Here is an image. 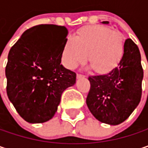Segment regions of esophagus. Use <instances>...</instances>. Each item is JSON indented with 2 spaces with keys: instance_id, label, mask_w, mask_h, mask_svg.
Here are the masks:
<instances>
[{
  "instance_id": "1",
  "label": "esophagus",
  "mask_w": 148,
  "mask_h": 148,
  "mask_svg": "<svg viewBox=\"0 0 148 148\" xmlns=\"http://www.w3.org/2000/svg\"><path fill=\"white\" fill-rule=\"evenodd\" d=\"M81 78H85V76L82 74H77V79H81Z\"/></svg>"
}]
</instances>
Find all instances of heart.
Here are the masks:
<instances>
[{
  "label": "heart",
  "instance_id": "1",
  "mask_svg": "<svg viewBox=\"0 0 148 148\" xmlns=\"http://www.w3.org/2000/svg\"><path fill=\"white\" fill-rule=\"evenodd\" d=\"M124 53L122 35L107 27L94 25L79 29L69 37L62 48V59L69 69H75L86 59L97 73L112 69Z\"/></svg>",
  "mask_w": 148,
  "mask_h": 148
}]
</instances>
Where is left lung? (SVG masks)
I'll use <instances>...</instances> for the list:
<instances>
[{
    "label": "left lung",
    "instance_id": "8db88e82",
    "mask_svg": "<svg viewBox=\"0 0 148 148\" xmlns=\"http://www.w3.org/2000/svg\"><path fill=\"white\" fill-rule=\"evenodd\" d=\"M101 23L108 24V22ZM142 79L139 48L131 39H127L123 56L114 69L88 78L90 83L86 98L89 110L101 123L110 125L123 123L141 101Z\"/></svg>",
    "mask_w": 148,
    "mask_h": 148
}]
</instances>
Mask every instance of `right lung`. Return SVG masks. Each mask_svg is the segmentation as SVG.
Listing matches in <instances>:
<instances>
[{
	"label": "right lung",
	"instance_id": "add662e5",
	"mask_svg": "<svg viewBox=\"0 0 148 148\" xmlns=\"http://www.w3.org/2000/svg\"><path fill=\"white\" fill-rule=\"evenodd\" d=\"M67 34L64 26L40 24L24 31L8 53L7 97L29 123L52 119L62 92L76 82V74L61 64Z\"/></svg>",
	"mask_w": 148,
	"mask_h": 148
}]
</instances>
